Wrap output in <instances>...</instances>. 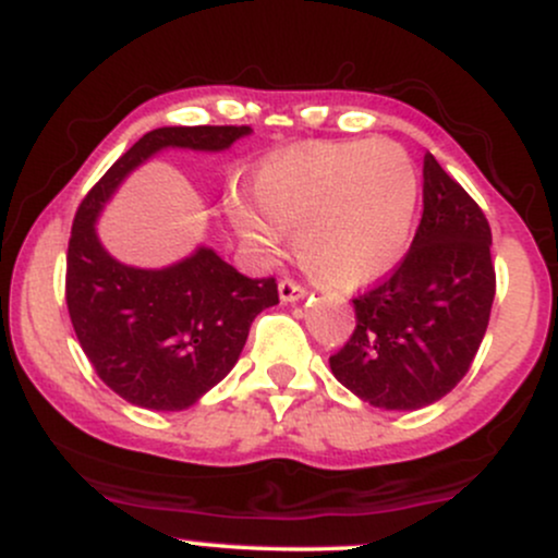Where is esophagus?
I'll return each mask as SVG.
<instances>
[{"label": "esophagus", "instance_id": "esophagus-1", "mask_svg": "<svg viewBox=\"0 0 558 558\" xmlns=\"http://www.w3.org/2000/svg\"><path fill=\"white\" fill-rule=\"evenodd\" d=\"M278 291H280V301H286V304H293V301H299V299L306 296V288L299 286L296 280H291V278L280 280Z\"/></svg>", "mask_w": 558, "mask_h": 558}]
</instances>
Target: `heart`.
I'll list each match as a JSON object with an SVG mask.
<instances>
[{
    "mask_svg": "<svg viewBox=\"0 0 558 558\" xmlns=\"http://www.w3.org/2000/svg\"><path fill=\"white\" fill-rule=\"evenodd\" d=\"M254 198L233 194L230 217L262 257H275L280 230H296L299 259L319 283L360 288L383 278L412 239L420 175L388 138L312 144L267 159Z\"/></svg>",
    "mask_w": 558,
    "mask_h": 558,
    "instance_id": "heart-1",
    "label": "heart"
}]
</instances>
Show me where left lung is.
Instances as JSON below:
<instances>
[{"mask_svg":"<svg viewBox=\"0 0 558 558\" xmlns=\"http://www.w3.org/2000/svg\"><path fill=\"white\" fill-rule=\"evenodd\" d=\"M422 220L407 257L354 299L356 328L330 369L377 409L412 412L457 386L488 330L496 270L490 226L466 191L425 155Z\"/></svg>","mask_w":558,"mask_h":558,"instance_id":"left-lung-1","label":"left lung"}]
</instances>
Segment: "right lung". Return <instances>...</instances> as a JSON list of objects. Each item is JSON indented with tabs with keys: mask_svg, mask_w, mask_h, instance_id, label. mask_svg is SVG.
Returning <instances> with one entry per match:
<instances>
[{
	"mask_svg": "<svg viewBox=\"0 0 558 558\" xmlns=\"http://www.w3.org/2000/svg\"><path fill=\"white\" fill-rule=\"evenodd\" d=\"M248 125H172L149 131L88 191L68 243L70 323L96 375L128 403L181 412L239 362L254 317L278 304L275 278H246L213 248L162 270L110 257L96 217L128 172L162 149L222 151Z\"/></svg>",
	"mask_w": 558,
	"mask_h": 558,
	"instance_id": "add662e5",
	"label": "right lung"
}]
</instances>
